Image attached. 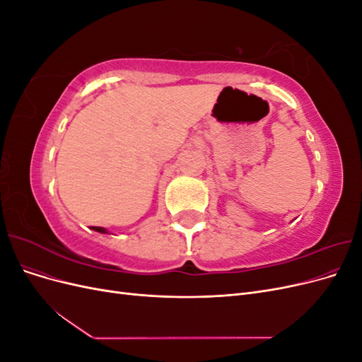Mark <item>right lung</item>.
I'll list each match as a JSON object with an SVG mask.
<instances>
[{"label":"right lung","instance_id":"right-lung-1","mask_svg":"<svg viewBox=\"0 0 362 362\" xmlns=\"http://www.w3.org/2000/svg\"><path fill=\"white\" fill-rule=\"evenodd\" d=\"M92 229L93 231H96V233H101V234H108V231L105 228H101V226H92Z\"/></svg>","mask_w":362,"mask_h":362}]
</instances>
